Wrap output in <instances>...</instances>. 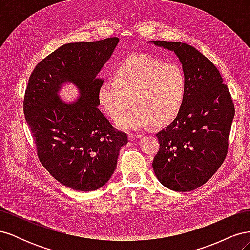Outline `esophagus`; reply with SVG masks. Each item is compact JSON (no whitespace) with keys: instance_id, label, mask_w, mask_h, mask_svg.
Masks as SVG:
<instances>
[{"instance_id":"obj_1","label":"esophagus","mask_w":250,"mask_h":250,"mask_svg":"<svg viewBox=\"0 0 250 250\" xmlns=\"http://www.w3.org/2000/svg\"><path fill=\"white\" fill-rule=\"evenodd\" d=\"M128 138H129L130 141H134V140H138L139 138H141V134H138V133H129V134H128Z\"/></svg>"}]
</instances>
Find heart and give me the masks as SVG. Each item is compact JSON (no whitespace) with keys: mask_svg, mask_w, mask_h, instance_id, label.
I'll return each instance as SVG.
<instances>
[{"mask_svg":"<svg viewBox=\"0 0 250 250\" xmlns=\"http://www.w3.org/2000/svg\"><path fill=\"white\" fill-rule=\"evenodd\" d=\"M186 74L176 63H166L145 54L127 57L104 79L98 99L107 115L118 119L131 104L136 107L119 119L123 129H140L151 124L167 125L175 119L187 96Z\"/></svg>","mask_w":250,"mask_h":250,"instance_id":"b5f03b06","label":"heart"}]
</instances>
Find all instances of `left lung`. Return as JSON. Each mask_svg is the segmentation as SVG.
Instances as JSON below:
<instances>
[{
  "label": "left lung",
  "instance_id": "1",
  "mask_svg": "<svg viewBox=\"0 0 250 250\" xmlns=\"http://www.w3.org/2000/svg\"><path fill=\"white\" fill-rule=\"evenodd\" d=\"M175 53L188 81L178 116L156 137L160 151L153 171L166 188L195 190L214 175L228 153L234 107L229 90L214 63L194 47L179 42L150 41Z\"/></svg>",
  "mask_w": 250,
  "mask_h": 250
}]
</instances>
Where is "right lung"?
Here are the masks:
<instances>
[{
    "mask_svg": "<svg viewBox=\"0 0 250 250\" xmlns=\"http://www.w3.org/2000/svg\"><path fill=\"white\" fill-rule=\"evenodd\" d=\"M119 43L118 37L70 42L35 66L24 98V113L42 166L60 184L88 192L103 187L117 167L127 134L116 130L98 106L97 77ZM66 83L80 97L65 103L59 93Z\"/></svg>",
    "mask_w": 250,
    "mask_h": 250,
    "instance_id": "1",
    "label": "right lung"
}]
</instances>
